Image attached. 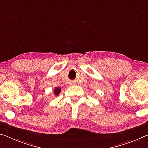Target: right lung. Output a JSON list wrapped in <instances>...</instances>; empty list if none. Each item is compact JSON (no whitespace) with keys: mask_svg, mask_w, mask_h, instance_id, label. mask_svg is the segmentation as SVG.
Instances as JSON below:
<instances>
[{"mask_svg":"<svg viewBox=\"0 0 148 148\" xmlns=\"http://www.w3.org/2000/svg\"><path fill=\"white\" fill-rule=\"evenodd\" d=\"M60 91H61V88L58 87V88H55L54 89V93H55V95H58L60 93Z\"/></svg>","mask_w":148,"mask_h":148,"instance_id":"add662e5","label":"right lung"}]
</instances>
